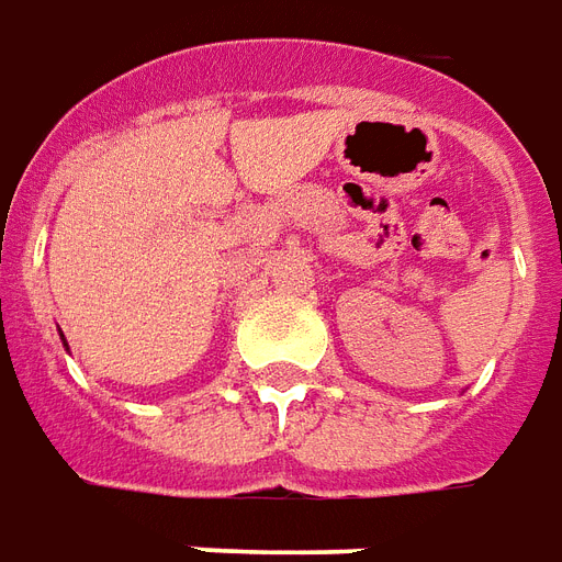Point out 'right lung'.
<instances>
[{"label":"right lung","instance_id":"add662e5","mask_svg":"<svg viewBox=\"0 0 562 562\" xmlns=\"http://www.w3.org/2000/svg\"><path fill=\"white\" fill-rule=\"evenodd\" d=\"M65 348H68V342H65Z\"/></svg>","mask_w":562,"mask_h":562}]
</instances>
